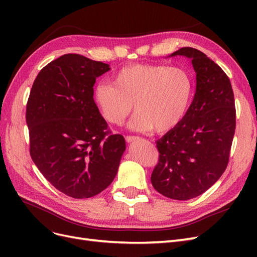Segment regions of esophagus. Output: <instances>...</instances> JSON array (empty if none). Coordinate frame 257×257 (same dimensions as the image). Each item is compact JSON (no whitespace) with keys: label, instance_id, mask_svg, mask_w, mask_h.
<instances>
[{"label":"esophagus","instance_id":"34e87169","mask_svg":"<svg viewBox=\"0 0 257 257\" xmlns=\"http://www.w3.org/2000/svg\"><path fill=\"white\" fill-rule=\"evenodd\" d=\"M138 137L137 136H125V141H126V143H132V142H134V141H136Z\"/></svg>","mask_w":257,"mask_h":257}]
</instances>
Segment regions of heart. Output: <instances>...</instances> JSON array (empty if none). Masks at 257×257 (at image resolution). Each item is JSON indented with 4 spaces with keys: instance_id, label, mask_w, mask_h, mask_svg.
I'll return each instance as SVG.
<instances>
[{
    "instance_id": "b5f03b06",
    "label": "heart",
    "mask_w": 257,
    "mask_h": 257,
    "mask_svg": "<svg viewBox=\"0 0 257 257\" xmlns=\"http://www.w3.org/2000/svg\"><path fill=\"white\" fill-rule=\"evenodd\" d=\"M111 83L97 82L93 100L104 120L121 125L136 113L128 127L136 132L166 133L185 116L193 95V78L185 68L163 64L134 63L116 71Z\"/></svg>"
}]
</instances>
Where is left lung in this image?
<instances>
[{
	"label": "left lung",
	"instance_id": "8db88e82",
	"mask_svg": "<svg viewBox=\"0 0 257 257\" xmlns=\"http://www.w3.org/2000/svg\"><path fill=\"white\" fill-rule=\"evenodd\" d=\"M175 56L192 59L196 93L183 120L157 142L151 183L162 195L188 200L206 192L226 169L236 108L227 75L204 52L183 47Z\"/></svg>",
	"mask_w": 257,
	"mask_h": 257
}]
</instances>
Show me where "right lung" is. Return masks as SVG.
Returning <instances> with one entry per match:
<instances>
[{
	"label": "right lung",
	"mask_w": 257,
	"mask_h": 257,
	"mask_svg": "<svg viewBox=\"0 0 257 257\" xmlns=\"http://www.w3.org/2000/svg\"><path fill=\"white\" fill-rule=\"evenodd\" d=\"M109 65L67 53L38 73L27 103L30 154L60 192L90 198L114 179L125 141L112 134L93 100V85Z\"/></svg>",
	"instance_id": "right-lung-1"
}]
</instances>
